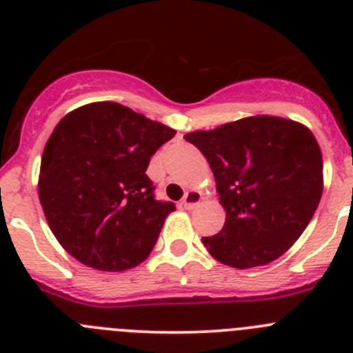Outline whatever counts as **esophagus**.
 <instances>
[{
    "mask_svg": "<svg viewBox=\"0 0 353 353\" xmlns=\"http://www.w3.org/2000/svg\"><path fill=\"white\" fill-rule=\"evenodd\" d=\"M201 199H203V196H201L199 191H194V189H192V191H187L182 199V207L187 208V210H192V208H196L201 203Z\"/></svg>",
    "mask_w": 353,
    "mask_h": 353,
    "instance_id": "esophagus-1",
    "label": "esophagus"
}]
</instances>
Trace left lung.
<instances>
[{
  "label": "left lung",
  "mask_w": 353,
  "mask_h": 353,
  "mask_svg": "<svg viewBox=\"0 0 353 353\" xmlns=\"http://www.w3.org/2000/svg\"><path fill=\"white\" fill-rule=\"evenodd\" d=\"M183 138L207 157L226 210L223 230L203 239L212 256L233 269L283 256L323 192L322 152L313 132L288 118L258 114Z\"/></svg>",
  "instance_id": "8db88e82"
}]
</instances>
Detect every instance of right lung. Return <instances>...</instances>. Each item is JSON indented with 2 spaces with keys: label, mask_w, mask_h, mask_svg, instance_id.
Here are the masks:
<instances>
[{
  "label": "right lung",
  "mask_w": 353,
  "mask_h": 353,
  "mask_svg": "<svg viewBox=\"0 0 353 353\" xmlns=\"http://www.w3.org/2000/svg\"><path fill=\"white\" fill-rule=\"evenodd\" d=\"M174 134L109 101L58 121L43 148L39 198L70 256L102 272H123L148 258L174 205L154 198L146 168Z\"/></svg>",
  "instance_id": "obj_1"
}]
</instances>
